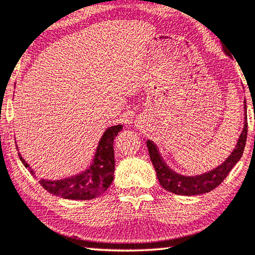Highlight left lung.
<instances>
[{
	"label": "left lung",
	"instance_id": "8db88e82",
	"mask_svg": "<svg viewBox=\"0 0 255 255\" xmlns=\"http://www.w3.org/2000/svg\"><path fill=\"white\" fill-rule=\"evenodd\" d=\"M225 50V49H224ZM225 52L229 54L225 50ZM244 108H245V121H244V129L240 134L239 140L237 142L236 148L231 152V155L225 159L223 164H220L218 168L213 170L205 172V174L199 176H193V177H186V176L178 175L177 172L172 171L170 168L165 164L161 155H159L158 149L155 143L150 140L147 141V147L149 150L151 163L154 165L156 175L159 184L163 189L167 191H170L176 195L183 196H193V195H203V193L212 191L216 189L224 179L227 177L229 172L232 170V168L237 164L240 157L243 156L244 149L246 145L247 138V117H246V100H244Z\"/></svg>",
	"mask_w": 255,
	"mask_h": 255
}]
</instances>
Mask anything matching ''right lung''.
<instances>
[{"label":"right lung","mask_w":255,"mask_h":255,"mask_svg":"<svg viewBox=\"0 0 255 255\" xmlns=\"http://www.w3.org/2000/svg\"><path fill=\"white\" fill-rule=\"evenodd\" d=\"M122 129V126H113L105 131L98 145L96 158L90 169L83 174L71 178L60 179V181H46L38 178V183L47 192L54 196L63 197L65 199H92L106 191L114 176V137ZM19 158L25 168L29 169L31 174H35L29 164L18 154Z\"/></svg>","instance_id":"1"}]
</instances>
